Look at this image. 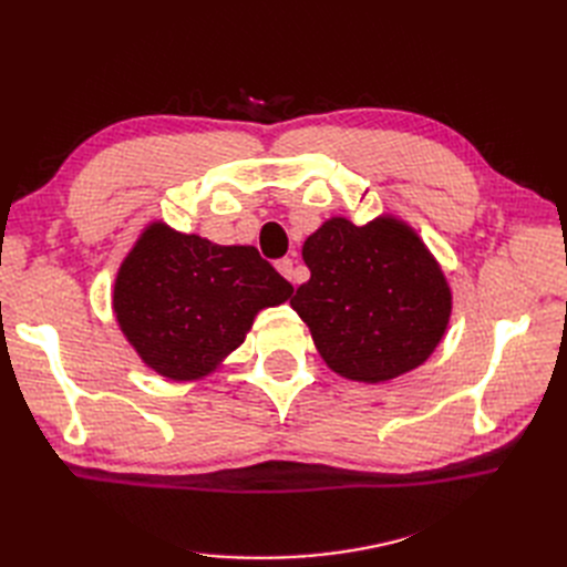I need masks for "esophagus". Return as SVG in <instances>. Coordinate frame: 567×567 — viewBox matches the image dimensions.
<instances>
[{
  "mask_svg": "<svg viewBox=\"0 0 567 567\" xmlns=\"http://www.w3.org/2000/svg\"><path fill=\"white\" fill-rule=\"evenodd\" d=\"M277 269H279L281 277H286L290 284H296V281H298V277H296V267H293V260H290V257H281V260L277 262Z\"/></svg>",
  "mask_w": 567,
  "mask_h": 567,
  "instance_id": "1",
  "label": "esophagus"
}]
</instances>
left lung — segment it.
<instances>
[{"mask_svg": "<svg viewBox=\"0 0 567 567\" xmlns=\"http://www.w3.org/2000/svg\"><path fill=\"white\" fill-rule=\"evenodd\" d=\"M312 277L290 307L310 326L331 371L385 383L435 352L452 317V288L440 262L406 221L381 215L357 227L331 217L307 236Z\"/></svg>", "mask_w": 567, "mask_h": 567, "instance_id": "8db88e82", "label": "left lung"}]
</instances>
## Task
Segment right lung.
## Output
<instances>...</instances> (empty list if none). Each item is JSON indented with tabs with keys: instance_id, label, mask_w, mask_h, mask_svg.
Returning <instances> with one entry per match:
<instances>
[{
	"instance_id": "right-lung-1",
	"label": "right lung",
	"mask_w": 567,
	"mask_h": 567,
	"mask_svg": "<svg viewBox=\"0 0 567 567\" xmlns=\"http://www.w3.org/2000/svg\"><path fill=\"white\" fill-rule=\"evenodd\" d=\"M293 286L252 246H217L156 219L117 269L113 312L142 362L169 381H200L241 346L265 307Z\"/></svg>"
}]
</instances>
